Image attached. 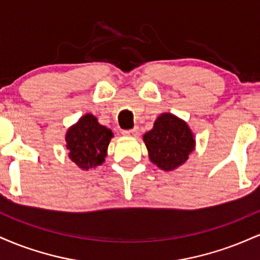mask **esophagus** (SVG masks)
<instances>
[{"mask_svg": "<svg viewBox=\"0 0 260 260\" xmlns=\"http://www.w3.org/2000/svg\"><path fill=\"white\" fill-rule=\"evenodd\" d=\"M123 136H132V137H137L138 136V127H134L132 129H127L122 132Z\"/></svg>", "mask_w": 260, "mask_h": 260, "instance_id": "34e87169", "label": "esophagus"}]
</instances>
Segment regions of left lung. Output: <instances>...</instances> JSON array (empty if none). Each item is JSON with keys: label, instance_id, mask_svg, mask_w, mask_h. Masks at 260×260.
<instances>
[{"label": "left lung", "instance_id": "left-lung-1", "mask_svg": "<svg viewBox=\"0 0 260 260\" xmlns=\"http://www.w3.org/2000/svg\"><path fill=\"white\" fill-rule=\"evenodd\" d=\"M149 157L157 168L171 171L182 165L194 149L196 140L184 121L171 113H162L154 128L143 137Z\"/></svg>", "mask_w": 260, "mask_h": 260}]
</instances>
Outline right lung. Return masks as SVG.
Returning <instances> with one entry per match:
<instances>
[{
    "mask_svg": "<svg viewBox=\"0 0 260 260\" xmlns=\"http://www.w3.org/2000/svg\"><path fill=\"white\" fill-rule=\"evenodd\" d=\"M112 132L101 126L96 117L85 115L66 134L70 157L83 170L99 166L105 161Z\"/></svg>",
    "mask_w": 260,
    "mask_h": 260,
    "instance_id": "right-lung-1",
    "label": "right lung"
}]
</instances>
